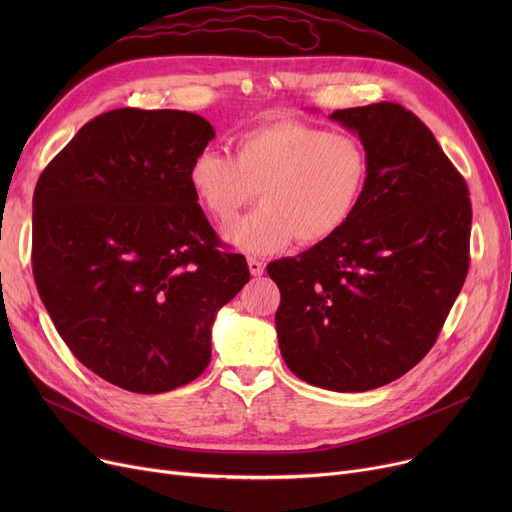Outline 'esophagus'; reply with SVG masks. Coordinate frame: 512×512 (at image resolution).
<instances>
[{
  "label": "esophagus",
  "mask_w": 512,
  "mask_h": 512,
  "mask_svg": "<svg viewBox=\"0 0 512 512\" xmlns=\"http://www.w3.org/2000/svg\"><path fill=\"white\" fill-rule=\"evenodd\" d=\"M247 263H249V272H251V276H261V274H263V270H265V263H263L261 259L249 257V259H247Z\"/></svg>",
  "instance_id": "obj_1"
}]
</instances>
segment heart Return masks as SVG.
<instances>
[{
  "instance_id": "obj_1",
  "label": "heart",
  "mask_w": 512,
  "mask_h": 512,
  "mask_svg": "<svg viewBox=\"0 0 512 512\" xmlns=\"http://www.w3.org/2000/svg\"><path fill=\"white\" fill-rule=\"evenodd\" d=\"M367 151L348 132L274 120L240 132L232 155L201 151L188 184L207 213L228 224L259 188L261 207L224 230L232 247L270 255L297 238L317 245L344 228L367 182Z\"/></svg>"
}]
</instances>
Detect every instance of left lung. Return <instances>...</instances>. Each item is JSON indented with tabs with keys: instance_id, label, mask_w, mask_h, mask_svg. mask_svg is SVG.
Masks as SVG:
<instances>
[{
	"instance_id": "left-lung-1",
	"label": "left lung",
	"mask_w": 512,
	"mask_h": 512,
	"mask_svg": "<svg viewBox=\"0 0 512 512\" xmlns=\"http://www.w3.org/2000/svg\"><path fill=\"white\" fill-rule=\"evenodd\" d=\"M367 151L361 201L332 238L267 265L288 369L334 392L386 386L434 346L469 270L465 178L398 103L336 110Z\"/></svg>"
}]
</instances>
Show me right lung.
<instances>
[{"label": "right lung", "mask_w": 512, "mask_h": 512, "mask_svg": "<svg viewBox=\"0 0 512 512\" xmlns=\"http://www.w3.org/2000/svg\"><path fill=\"white\" fill-rule=\"evenodd\" d=\"M213 137L191 112L122 107L80 128L35 186L39 297L74 357L128 392L199 378L215 315L251 278L186 178Z\"/></svg>", "instance_id": "right-lung-1"}]
</instances>
